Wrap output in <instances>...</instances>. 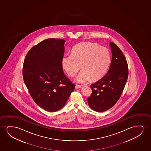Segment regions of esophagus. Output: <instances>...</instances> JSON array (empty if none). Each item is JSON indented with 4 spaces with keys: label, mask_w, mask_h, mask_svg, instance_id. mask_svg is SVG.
<instances>
[{
    "label": "esophagus",
    "mask_w": 151,
    "mask_h": 151,
    "mask_svg": "<svg viewBox=\"0 0 151 151\" xmlns=\"http://www.w3.org/2000/svg\"><path fill=\"white\" fill-rule=\"evenodd\" d=\"M81 86H79V85H76V86H75V88L76 89H79V88H81Z\"/></svg>",
    "instance_id": "34e87169"
}]
</instances>
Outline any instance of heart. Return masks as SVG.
I'll list each match as a JSON object with an SVG mask.
<instances>
[{"mask_svg": "<svg viewBox=\"0 0 151 151\" xmlns=\"http://www.w3.org/2000/svg\"><path fill=\"white\" fill-rule=\"evenodd\" d=\"M111 62L109 50L105 47L92 42H84L73 48L71 55H64L61 64L68 76H74L75 81L83 83L90 81H97L105 75Z\"/></svg>", "mask_w": 151, "mask_h": 151, "instance_id": "heart-1", "label": "heart"}]
</instances>
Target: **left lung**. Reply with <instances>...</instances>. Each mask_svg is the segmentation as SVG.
I'll list each match as a JSON object with an SVG mask.
<instances>
[{
	"instance_id": "obj_1",
	"label": "left lung",
	"mask_w": 151,
	"mask_h": 151,
	"mask_svg": "<svg viewBox=\"0 0 151 151\" xmlns=\"http://www.w3.org/2000/svg\"><path fill=\"white\" fill-rule=\"evenodd\" d=\"M112 59L106 74L91 85L92 93L88 99L89 107L97 112L105 111L120 99L128 78V64L118 46L110 42Z\"/></svg>"
}]
</instances>
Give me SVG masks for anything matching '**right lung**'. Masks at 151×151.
Returning <instances> with one entry per match:
<instances>
[{"mask_svg":"<svg viewBox=\"0 0 151 151\" xmlns=\"http://www.w3.org/2000/svg\"><path fill=\"white\" fill-rule=\"evenodd\" d=\"M65 40L47 39L29 50L24 61V81L33 101L49 112L61 109L75 85L64 75L61 60Z\"/></svg>","mask_w":151,"mask_h":151,"instance_id":"add662e5","label":"right lung"}]
</instances>
